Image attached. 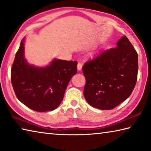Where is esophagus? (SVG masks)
<instances>
[{
    "instance_id": "34e87169",
    "label": "esophagus",
    "mask_w": 151,
    "mask_h": 151,
    "mask_svg": "<svg viewBox=\"0 0 151 151\" xmlns=\"http://www.w3.org/2000/svg\"><path fill=\"white\" fill-rule=\"evenodd\" d=\"M82 66H83V65H82V64L81 63H78V65H77V69H78V70H81L82 69Z\"/></svg>"
}]
</instances>
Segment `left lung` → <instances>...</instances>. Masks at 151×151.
I'll use <instances>...</instances> for the list:
<instances>
[{
	"mask_svg": "<svg viewBox=\"0 0 151 151\" xmlns=\"http://www.w3.org/2000/svg\"><path fill=\"white\" fill-rule=\"evenodd\" d=\"M138 54L126 36L116 48L103 51L85 63L82 70L86 78L83 94L94 108L111 110L131 95L136 85Z\"/></svg>",
	"mask_w": 151,
	"mask_h": 151,
	"instance_id": "8db88e82",
	"label": "left lung"
}]
</instances>
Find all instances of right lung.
Returning a JSON list of instances; mask_svg holds the SVG:
<instances>
[{
  "instance_id": "add662e5",
  "label": "right lung",
  "mask_w": 151,
  "mask_h": 151,
  "mask_svg": "<svg viewBox=\"0 0 151 151\" xmlns=\"http://www.w3.org/2000/svg\"><path fill=\"white\" fill-rule=\"evenodd\" d=\"M77 62L54 59L46 67L30 65L24 57V39L15 55L11 78L18 99L37 112L53 111L59 106Z\"/></svg>"
}]
</instances>
